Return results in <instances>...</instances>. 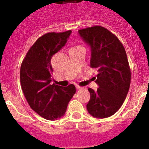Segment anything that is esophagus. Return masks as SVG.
Returning a JSON list of instances; mask_svg holds the SVG:
<instances>
[{
	"label": "esophagus",
	"instance_id": "34e87169",
	"mask_svg": "<svg viewBox=\"0 0 149 149\" xmlns=\"http://www.w3.org/2000/svg\"><path fill=\"white\" fill-rule=\"evenodd\" d=\"M76 88H77V90H80V89H82L83 87H82V86H79V85H77V86H76Z\"/></svg>",
	"mask_w": 149,
	"mask_h": 149
}]
</instances>
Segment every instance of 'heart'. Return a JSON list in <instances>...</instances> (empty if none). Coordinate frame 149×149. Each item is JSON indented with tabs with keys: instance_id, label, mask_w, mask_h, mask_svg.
<instances>
[{
	"instance_id": "1",
	"label": "heart",
	"mask_w": 149,
	"mask_h": 149,
	"mask_svg": "<svg viewBox=\"0 0 149 149\" xmlns=\"http://www.w3.org/2000/svg\"><path fill=\"white\" fill-rule=\"evenodd\" d=\"M78 46H82V45H75L74 47H78Z\"/></svg>"
}]
</instances>
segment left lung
<instances>
[{
	"label": "left lung",
	"mask_w": 149,
	"mask_h": 149,
	"mask_svg": "<svg viewBox=\"0 0 149 149\" xmlns=\"http://www.w3.org/2000/svg\"><path fill=\"white\" fill-rule=\"evenodd\" d=\"M79 34L91 45V66L97 70L94 77L99 88H89L87 111L94 118L111 117L120 109L129 91L131 70L124 45L104 27L79 29Z\"/></svg>",
	"instance_id": "1"
}]
</instances>
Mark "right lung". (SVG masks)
<instances>
[{
    "label": "right lung",
    "instance_id": "1",
    "mask_svg": "<svg viewBox=\"0 0 149 149\" xmlns=\"http://www.w3.org/2000/svg\"><path fill=\"white\" fill-rule=\"evenodd\" d=\"M72 31L49 32L36 41L21 65L20 81L29 106L38 115L55 120L65 114L76 87L51 84L52 56L65 45Z\"/></svg>",
    "mask_w": 149,
    "mask_h": 149
}]
</instances>
